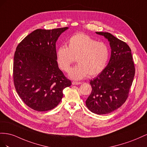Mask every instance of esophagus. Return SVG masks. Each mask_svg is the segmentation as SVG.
<instances>
[{"label":"esophagus","mask_w":147,"mask_h":147,"mask_svg":"<svg viewBox=\"0 0 147 147\" xmlns=\"http://www.w3.org/2000/svg\"><path fill=\"white\" fill-rule=\"evenodd\" d=\"M81 84V82H76V81H73L72 82L73 85H78V84Z\"/></svg>","instance_id":"34e87169"}]
</instances>
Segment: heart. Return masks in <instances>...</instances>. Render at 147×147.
<instances>
[{
  "mask_svg": "<svg viewBox=\"0 0 147 147\" xmlns=\"http://www.w3.org/2000/svg\"><path fill=\"white\" fill-rule=\"evenodd\" d=\"M110 56L108 46L90 36L78 33L69 37L67 47L61 45L56 52V58L60 68L68 72L75 61L78 64L70 71L69 76L74 79L94 77L105 68Z\"/></svg>",
  "mask_w": 147,
  "mask_h": 147,
  "instance_id": "1",
  "label": "heart"
}]
</instances>
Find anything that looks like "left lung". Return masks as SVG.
<instances>
[{"instance_id": "8db88e82", "label": "left lung", "mask_w": 147, "mask_h": 147, "mask_svg": "<svg viewBox=\"0 0 147 147\" xmlns=\"http://www.w3.org/2000/svg\"><path fill=\"white\" fill-rule=\"evenodd\" d=\"M96 33L110 42L111 54L106 68L90 80L92 90L86 104L92 112L105 115L116 110L126 101L136 69L131 49L125 42L109 32Z\"/></svg>"}]
</instances>
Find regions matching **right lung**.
<instances>
[{
	"instance_id": "obj_1",
	"label": "right lung",
	"mask_w": 147,
	"mask_h": 147,
	"mask_svg": "<svg viewBox=\"0 0 147 147\" xmlns=\"http://www.w3.org/2000/svg\"><path fill=\"white\" fill-rule=\"evenodd\" d=\"M68 27L37 29L20 42L14 55L13 76L15 89L23 102L37 111L56 107L63 90L71 85L59 69L56 41Z\"/></svg>"
}]
</instances>
